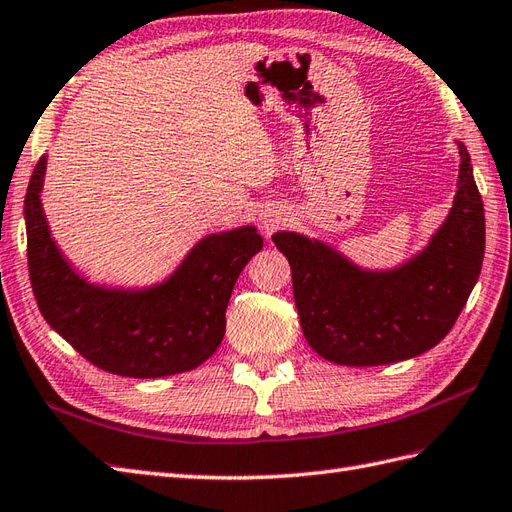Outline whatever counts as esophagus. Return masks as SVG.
I'll return each instance as SVG.
<instances>
[{
  "label": "esophagus",
  "mask_w": 512,
  "mask_h": 512,
  "mask_svg": "<svg viewBox=\"0 0 512 512\" xmlns=\"http://www.w3.org/2000/svg\"><path fill=\"white\" fill-rule=\"evenodd\" d=\"M261 222H264V227L270 231V229H274V227H279L281 216H279V214H266L264 218H261Z\"/></svg>",
  "instance_id": "34e87169"
}]
</instances>
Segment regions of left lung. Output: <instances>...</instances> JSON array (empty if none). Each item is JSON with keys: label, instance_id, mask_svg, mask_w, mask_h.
Instances as JSON below:
<instances>
[{"label": "left lung", "instance_id": "8db88e82", "mask_svg": "<svg viewBox=\"0 0 512 512\" xmlns=\"http://www.w3.org/2000/svg\"><path fill=\"white\" fill-rule=\"evenodd\" d=\"M448 218L424 251L391 270H363L320 240L272 235L290 261L294 300L309 346L337 365L413 359L450 333L474 290L484 257V207L469 153Z\"/></svg>", "mask_w": 512, "mask_h": 512}]
</instances>
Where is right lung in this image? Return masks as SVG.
Returning <instances> with one entry per match:
<instances>
[{
  "label": "right lung",
  "instance_id": "1",
  "mask_svg": "<svg viewBox=\"0 0 512 512\" xmlns=\"http://www.w3.org/2000/svg\"><path fill=\"white\" fill-rule=\"evenodd\" d=\"M47 155L25 192L30 281L43 318L97 368L129 378H160L199 368L225 337V311L240 272L261 251L253 225L194 244L162 283L123 290L90 283L56 246L41 203Z\"/></svg>",
  "mask_w": 512,
  "mask_h": 512
}]
</instances>
